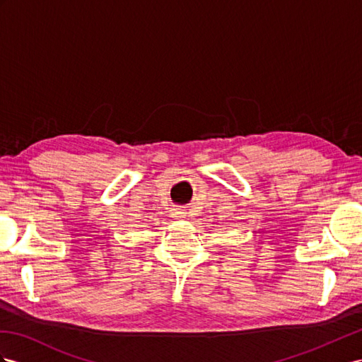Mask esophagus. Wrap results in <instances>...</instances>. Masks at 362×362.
<instances>
[{"label":"esophagus","instance_id":"esophagus-1","mask_svg":"<svg viewBox=\"0 0 362 362\" xmlns=\"http://www.w3.org/2000/svg\"><path fill=\"white\" fill-rule=\"evenodd\" d=\"M173 216L175 218H185L187 217V212H185V209H182V208H175V209H173Z\"/></svg>","mask_w":362,"mask_h":362}]
</instances>
